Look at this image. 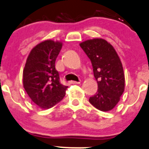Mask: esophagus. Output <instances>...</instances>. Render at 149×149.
I'll use <instances>...</instances> for the list:
<instances>
[{
  "mask_svg": "<svg viewBox=\"0 0 149 149\" xmlns=\"http://www.w3.org/2000/svg\"><path fill=\"white\" fill-rule=\"evenodd\" d=\"M80 82H81V81H71V83H72V84H80Z\"/></svg>",
  "mask_w": 149,
  "mask_h": 149,
  "instance_id": "obj_1",
  "label": "esophagus"
}]
</instances>
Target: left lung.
I'll list each match as a JSON object with an SVG mask.
<instances>
[{
  "label": "left lung",
  "instance_id": "obj_1",
  "mask_svg": "<svg viewBox=\"0 0 149 149\" xmlns=\"http://www.w3.org/2000/svg\"><path fill=\"white\" fill-rule=\"evenodd\" d=\"M80 46L91 61L98 90L89 101L96 109L107 112L120 101L124 91L122 63L113 47L103 39L87 40Z\"/></svg>",
  "mask_w": 149,
  "mask_h": 149
}]
</instances>
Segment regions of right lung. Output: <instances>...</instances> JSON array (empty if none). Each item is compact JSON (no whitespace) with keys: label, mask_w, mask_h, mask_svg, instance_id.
I'll use <instances>...</instances> for the list:
<instances>
[{"label":"right lung","mask_w":149,"mask_h":149,"mask_svg":"<svg viewBox=\"0 0 149 149\" xmlns=\"http://www.w3.org/2000/svg\"><path fill=\"white\" fill-rule=\"evenodd\" d=\"M62 42L45 40L36 45L23 70V87L31 101L42 109H49L60 102L67 86L61 84L55 62Z\"/></svg>","instance_id":"obj_1"}]
</instances>
